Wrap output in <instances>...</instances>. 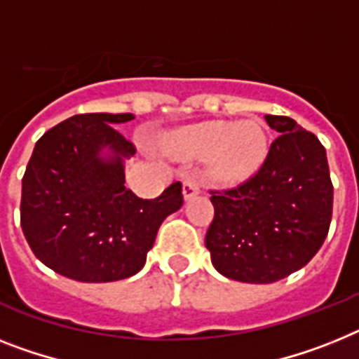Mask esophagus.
Returning <instances> with one entry per match:
<instances>
[{
    "label": "esophagus",
    "instance_id": "1",
    "mask_svg": "<svg viewBox=\"0 0 359 359\" xmlns=\"http://www.w3.org/2000/svg\"><path fill=\"white\" fill-rule=\"evenodd\" d=\"M201 191V186H198V180L195 179L194 175H189V177H186L184 182H182V195H184V198L188 201V198L195 197V195Z\"/></svg>",
    "mask_w": 359,
    "mask_h": 359
}]
</instances>
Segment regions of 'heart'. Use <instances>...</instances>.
Masks as SVG:
<instances>
[{
  "label": "heart",
  "instance_id": "obj_1",
  "mask_svg": "<svg viewBox=\"0 0 359 359\" xmlns=\"http://www.w3.org/2000/svg\"><path fill=\"white\" fill-rule=\"evenodd\" d=\"M165 144L175 155L195 158L213 155L212 173L224 184H237L252 177L268 153L266 131L259 122L197 123L175 133Z\"/></svg>",
  "mask_w": 359,
  "mask_h": 359
}]
</instances>
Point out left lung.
Masks as SVG:
<instances>
[{"instance_id":"left-lung-1","label":"left lung","mask_w":359,"mask_h":359,"mask_svg":"<svg viewBox=\"0 0 359 359\" xmlns=\"http://www.w3.org/2000/svg\"><path fill=\"white\" fill-rule=\"evenodd\" d=\"M264 120L279 137L257 173L236 188L210 191L215 215L204 241L217 272L255 285L288 277L318 254L334 198L318 137L288 116Z\"/></svg>"}]
</instances>
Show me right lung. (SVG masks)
<instances>
[{"label": "right lung", "mask_w": 359, "mask_h": 359, "mask_svg": "<svg viewBox=\"0 0 359 359\" xmlns=\"http://www.w3.org/2000/svg\"><path fill=\"white\" fill-rule=\"evenodd\" d=\"M131 113L74 114L36 142L21 180V230L45 266L82 283L120 281L146 264L156 231L177 212L182 184L156 198L123 186L135 146L114 129ZM108 147L110 155L100 157Z\"/></svg>", "instance_id": "1"}]
</instances>
